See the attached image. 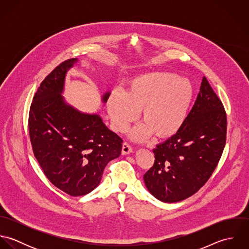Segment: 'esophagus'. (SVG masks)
<instances>
[{
	"mask_svg": "<svg viewBox=\"0 0 249 249\" xmlns=\"http://www.w3.org/2000/svg\"><path fill=\"white\" fill-rule=\"evenodd\" d=\"M131 152H132V147L130 146V144L127 143V142H124L123 147H122V154L126 155V154H129Z\"/></svg>",
	"mask_w": 249,
	"mask_h": 249,
	"instance_id": "34e87169",
	"label": "esophagus"
}]
</instances>
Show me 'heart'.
Instances as JSON below:
<instances>
[{"mask_svg":"<svg viewBox=\"0 0 249 249\" xmlns=\"http://www.w3.org/2000/svg\"><path fill=\"white\" fill-rule=\"evenodd\" d=\"M193 82L172 71H150L132 78L125 92L115 90L107 98L112 128L124 132L141 117L143 123L129 131L138 142L153 134L159 139L175 136L185 124L195 99Z\"/></svg>","mask_w":249,"mask_h":249,"instance_id":"obj_1","label":"heart"}]
</instances>
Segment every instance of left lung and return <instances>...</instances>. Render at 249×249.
<instances>
[{
    "label": "left lung",
    "instance_id": "obj_1",
    "mask_svg": "<svg viewBox=\"0 0 249 249\" xmlns=\"http://www.w3.org/2000/svg\"><path fill=\"white\" fill-rule=\"evenodd\" d=\"M224 107L203 76L196 101L175 136L153 149V166L143 175L149 193L174 203L196 194L212 176L226 141Z\"/></svg>",
    "mask_w": 249,
    "mask_h": 249
}]
</instances>
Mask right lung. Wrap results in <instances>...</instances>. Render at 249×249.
<instances>
[{"instance_id":"obj_1","label":"right lung","mask_w":249,"mask_h":249,"mask_svg":"<svg viewBox=\"0 0 249 249\" xmlns=\"http://www.w3.org/2000/svg\"><path fill=\"white\" fill-rule=\"evenodd\" d=\"M68 59L41 82L30 109L29 130L34 153L47 178L71 196H84L101 183L108 162L118 158L123 140L108 129L99 114L83 113L66 103ZM110 92L103 96L107 103Z\"/></svg>"}]
</instances>
